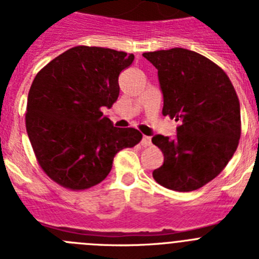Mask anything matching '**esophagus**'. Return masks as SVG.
Segmentation results:
<instances>
[{
    "instance_id": "34e87169",
    "label": "esophagus",
    "mask_w": 259,
    "mask_h": 259,
    "mask_svg": "<svg viewBox=\"0 0 259 259\" xmlns=\"http://www.w3.org/2000/svg\"><path fill=\"white\" fill-rule=\"evenodd\" d=\"M141 144H143L144 146H150V145H152V137H150V136H143Z\"/></svg>"
}]
</instances>
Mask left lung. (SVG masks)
Here are the masks:
<instances>
[{
    "mask_svg": "<svg viewBox=\"0 0 259 259\" xmlns=\"http://www.w3.org/2000/svg\"><path fill=\"white\" fill-rule=\"evenodd\" d=\"M143 56L158 70L162 114L180 122L175 137L153 136L164 155L153 178L172 191H196L217 178L236 152L241 135L236 91L219 66L192 50Z\"/></svg>",
    "mask_w": 259,
    "mask_h": 259,
    "instance_id": "left-lung-1",
    "label": "left lung"
}]
</instances>
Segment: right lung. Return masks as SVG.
I'll list each match as a JSON object with an SVG mask.
<instances>
[{"mask_svg": "<svg viewBox=\"0 0 259 259\" xmlns=\"http://www.w3.org/2000/svg\"><path fill=\"white\" fill-rule=\"evenodd\" d=\"M134 54L97 47H75L36 75L28 93L26 127L41 168L74 191L101 183L114 157L140 143L135 128L114 127L102 109L119 96V74Z\"/></svg>", "mask_w": 259, "mask_h": 259, "instance_id": "obj_1", "label": "right lung"}]
</instances>
